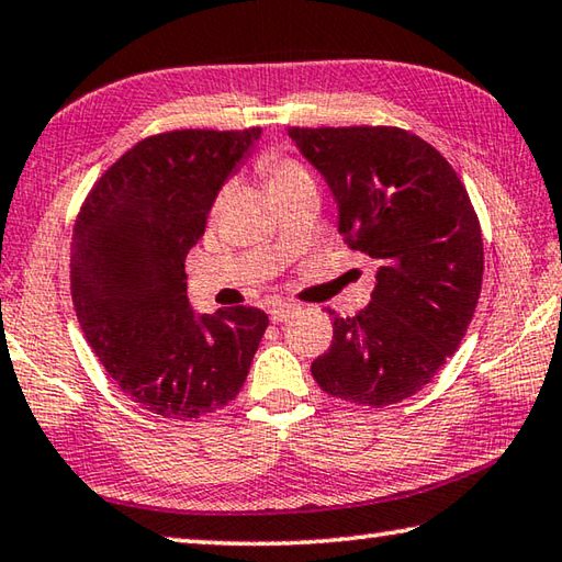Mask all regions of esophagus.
I'll return each instance as SVG.
<instances>
[{"label": "esophagus", "instance_id": "1", "mask_svg": "<svg viewBox=\"0 0 562 562\" xmlns=\"http://www.w3.org/2000/svg\"><path fill=\"white\" fill-rule=\"evenodd\" d=\"M294 312H297V307H292V304H284V302L272 304V307L268 310L270 319H272L274 324H282V322H288Z\"/></svg>", "mask_w": 562, "mask_h": 562}]
</instances>
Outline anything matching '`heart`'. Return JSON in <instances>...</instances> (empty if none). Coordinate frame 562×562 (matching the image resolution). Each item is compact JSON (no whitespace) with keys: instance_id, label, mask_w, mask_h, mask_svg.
<instances>
[{"instance_id":"obj_1","label":"heart","mask_w":562,"mask_h":562,"mask_svg":"<svg viewBox=\"0 0 562 562\" xmlns=\"http://www.w3.org/2000/svg\"><path fill=\"white\" fill-rule=\"evenodd\" d=\"M258 169L262 171V177L268 181L270 189H278V187H284V183H292L300 179H310L307 169H304L300 161L284 157L282 151H265L258 161Z\"/></svg>"}]
</instances>
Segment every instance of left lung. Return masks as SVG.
Wrapping results in <instances>:
<instances>
[{
	"label": "left lung",
	"instance_id": "8db88e82",
	"mask_svg": "<svg viewBox=\"0 0 562 562\" xmlns=\"http://www.w3.org/2000/svg\"><path fill=\"white\" fill-rule=\"evenodd\" d=\"M339 201V233L381 262L371 304L334 316L312 363L324 393L385 407L432 381L472 322L484 278L476 211L450 161L387 125L290 127Z\"/></svg>",
	"mask_w": 562,
	"mask_h": 562
}]
</instances>
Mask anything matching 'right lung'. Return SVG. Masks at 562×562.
Instances as JSON below:
<instances>
[{
	"label": "right lung",
	"instance_id": "right-lung-1",
	"mask_svg": "<svg viewBox=\"0 0 562 562\" xmlns=\"http://www.w3.org/2000/svg\"><path fill=\"white\" fill-rule=\"evenodd\" d=\"M260 137L248 130H171L105 169L74 226L70 294L90 349L132 403L196 420L240 393L268 314L199 316L183 260L206 228L221 183Z\"/></svg>",
	"mask_w": 562,
	"mask_h": 562
}]
</instances>
